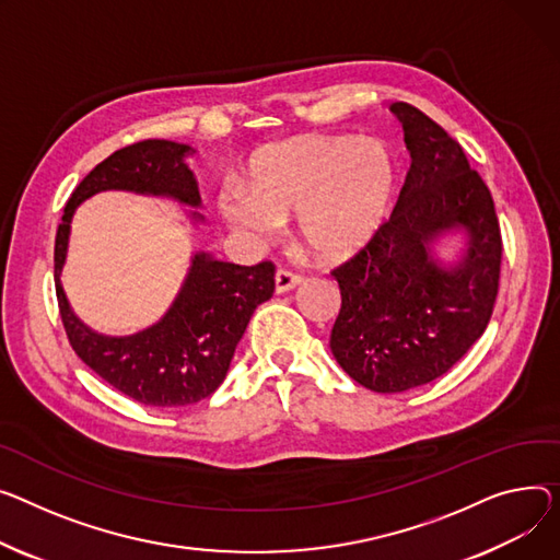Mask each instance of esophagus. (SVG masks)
Wrapping results in <instances>:
<instances>
[{"label": "esophagus", "mask_w": 560, "mask_h": 560, "mask_svg": "<svg viewBox=\"0 0 560 560\" xmlns=\"http://www.w3.org/2000/svg\"><path fill=\"white\" fill-rule=\"evenodd\" d=\"M300 283H302V277L290 272V270H279V272L275 275V290H277L279 294H281V292H288V290H292V288H296Z\"/></svg>", "instance_id": "34e87169"}]
</instances>
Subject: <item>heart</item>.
<instances>
[{
    "instance_id": "b5f03b06",
    "label": "heart",
    "mask_w": 560,
    "mask_h": 560,
    "mask_svg": "<svg viewBox=\"0 0 560 560\" xmlns=\"http://www.w3.org/2000/svg\"><path fill=\"white\" fill-rule=\"evenodd\" d=\"M398 191L392 148L374 137L300 135L256 151L245 189L222 186L218 209L254 243L296 220L302 243L324 264H342L378 234Z\"/></svg>"
}]
</instances>
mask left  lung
<instances>
[{
	"label": "left lung",
	"instance_id": "8db88e82",
	"mask_svg": "<svg viewBox=\"0 0 560 560\" xmlns=\"http://www.w3.org/2000/svg\"><path fill=\"white\" fill-rule=\"evenodd\" d=\"M389 109L412 166L389 220L332 270L342 308L330 351L378 394L428 385L464 358L493 315L502 258L491 191L462 145L419 107L398 101ZM453 231L465 232L467 247L445 265L431 245Z\"/></svg>",
	"mask_w": 560,
	"mask_h": 560
}]
</instances>
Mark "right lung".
Masks as SVG:
<instances>
[{
    "instance_id": "right-lung-1",
    "label": "right lung",
    "mask_w": 560,
    "mask_h": 560,
    "mask_svg": "<svg viewBox=\"0 0 560 560\" xmlns=\"http://www.w3.org/2000/svg\"><path fill=\"white\" fill-rule=\"evenodd\" d=\"M191 153V145L168 139H145L112 153L71 194L56 234V294L71 349L105 383L148 407L194 405L220 387L249 317L275 292V266L264 260L247 268L196 252L164 317L121 338L96 332L77 317L60 275L71 218L81 202L101 191H132L202 207L198 182L184 164ZM191 218L205 220L200 211H191Z\"/></svg>"
}]
</instances>
